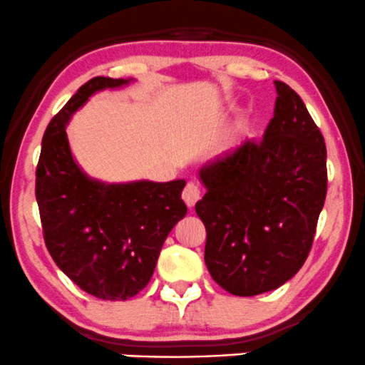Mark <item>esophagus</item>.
<instances>
[{
	"instance_id": "obj_1",
	"label": "esophagus",
	"mask_w": 365,
	"mask_h": 365,
	"mask_svg": "<svg viewBox=\"0 0 365 365\" xmlns=\"http://www.w3.org/2000/svg\"><path fill=\"white\" fill-rule=\"evenodd\" d=\"M201 198V187L196 182H187L182 190V200L187 207H195L196 201Z\"/></svg>"
}]
</instances>
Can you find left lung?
Returning a JSON list of instances; mask_svg holds the SVG:
<instances>
[{
    "label": "left lung",
    "instance_id": "8db88e82",
    "mask_svg": "<svg viewBox=\"0 0 365 365\" xmlns=\"http://www.w3.org/2000/svg\"><path fill=\"white\" fill-rule=\"evenodd\" d=\"M263 140H246L200 170L207 195L205 263L222 289L251 297L290 280L309 255L328 187L327 145L302 98L275 81Z\"/></svg>",
    "mask_w": 365,
    "mask_h": 365
}]
</instances>
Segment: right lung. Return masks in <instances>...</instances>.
I'll list each match as a JSON object with an SVG mask.
<instances>
[{"mask_svg":"<svg viewBox=\"0 0 365 365\" xmlns=\"http://www.w3.org/2000/svg\"><path fill=\"white\" fill-rule=\"evenodd\" d=\"M128 81L96 76L81 85L46 128L36 170L47 251L83 292L104 301H126L147 287L162 244L187 212L181 179L104 184L73 160L64 130L71 114L92 93Z\"/></svg>","mask_w":365,"mask_h":365,"instance_id":"add662e5","label":"right lung"}]
</instances>
